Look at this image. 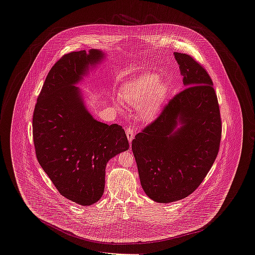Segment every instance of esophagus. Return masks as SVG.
<instances>
[{
	"instance_id": "obj_1",
	"label": "esophagus",
	"mask_w": 255,
	"mask_h": 255,
	"mask_svg": "<svg viewBox=\"0 0 255 255\" xmlns=\"http://www.w3.org/2000/svg\"><path fill=\"white\" fill-rule=\"evenodd\" d=\"M126 135H127L128 140L131 142L133 138V136H134V131H133V128L129 127V128L126 129Z\"/></svg>"
}]
</instances>
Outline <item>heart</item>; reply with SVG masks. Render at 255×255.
<instances>
[{
	"instance_id": "b5f03b06",
	"label": "heart",
	"mask_w": 255,
	"mask_h": 255,
	"mask_svg": "<svg viewBox=\"0 0 255 255\" xmlns=\"http://www.w3.org/2000/svg\"><path fill=\"white\" fill-rule=\"evenodd\" d=\"M168 85L160 81L157 73L141 74L122 87L121 96L129 105L138 108V116L144 122L155 120L168 96ZM115 107L122 111L119 101H114Z\"/></svg>"
}]
</instances>
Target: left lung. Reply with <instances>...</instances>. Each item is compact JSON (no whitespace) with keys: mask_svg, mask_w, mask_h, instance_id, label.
Here are the masks:
<instances>
[{"mask_svg":"<svg viewBox=\"0 0 255 255\" xmlns=\"http://www.w3.org/2000/svg\"><path fill=\"white\" fill-rule=\"evenodd\" d=\"M185 89L132 140L141 186L158 203L189 196L217 157L222 122L213 83L190 55L174 52Z\"/></svg>","mask_w":255,"mask_h":255,"instance_id":"obj_1","label":"left lung"}]
</instances>
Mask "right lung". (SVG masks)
Segmentation results:
<instances>
[{"label": "right lung", "mask_w": 255, "mask_h": 255, "mask_svg": "<svg viewBox=\"0 0 255 255\" xmlns=\"http://www.w3.org/2000/svg\"><path fill=\"white\" fill-rule=\"evenodd\" d=\"M103 57L95 49L62 56L49 71L33 113L40 165L62 196L81 206L102 197L107 162L129 148L122 126L95 120L75 86Z\"/></svg>", "instance_id": "right-lung-1"}]
</instances>
